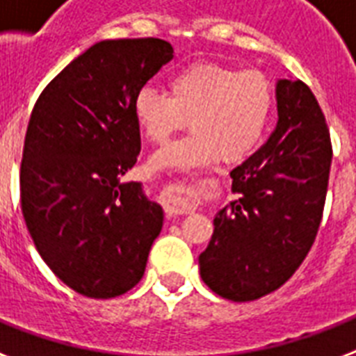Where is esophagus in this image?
<instances>
[{"instance_id":"1","label":"esophagus","mask_w":356,"mask_h":356,"mask_svg":"<svg viewBox=\"0 0 356 356\" xmlns=\"http://www.w3.org/2000/svg\"><path fill=\"white\" fill-rule=\"evenodd\" d=\"M161 201L164 211L170 216H184L194 211L197 205V192L194 186L184 183L166 184L161 194Z\"/></svg>"}]
</instances>
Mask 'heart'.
Masks as SVG:
<instances>
[{"mask_svg":"<svg viewBox=\"0 0 356 356\" xmlns=\"http://www.w3.org/2000/svg\"><path fill=\"white\" fill-rule=\"evenodd\" d=\"M170 97L145 88L134 99V118L147 142L166 144L188 125V138L151 159L156 170H194L214 161L236 164L257 151L275 111V90L260 70L214 60L183 68L168 81Z\"/></svg>","mask_w":356,"mask_h":356,"instance_id":"heart-1","label":"heart"}]
</instances>
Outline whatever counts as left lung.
<instances>
[{
	"instance_id": "8db88e82",
	"label": "left lung",
	"mask_w": 356,
	"mask_h": 356,
	"mask_svg": "<svg viewBox=\"0 0 356 356\" xmlns=\"http://www.w3.org/2000/svg\"><path fill=\"white\" fill-rule=\"evenodd\" d=\"M279 120L266 144L231 172L236 200L218 212L200 254L201 279L231 301L282 286L316 240L332 145L325 116L301 79L277 83Z\"/></svg>"
}]
</instances>
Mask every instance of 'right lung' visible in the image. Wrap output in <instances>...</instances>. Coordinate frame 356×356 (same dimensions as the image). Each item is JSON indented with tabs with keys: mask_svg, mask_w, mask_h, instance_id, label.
I'll return each instance as SVG.
<instances>
[{
	"mask_svg": "<svg viewBox=\"0 0 356 356\" xmlns=\"http://www.w3.org/2000/svg\"><path fill=\"white\" fill-rule=\"evenodd\" d=\"M172 58L161 38L97 42L49 81L31 113L22 212L49 270L86 298L136 286L161 233V207L120 179L140 153L134 99Z\"/></svg>",
	"mask_w": 356,
	"mask_h": 356,
	"instance_id": "1",
	"label": "right lung"
}]
</instances>
